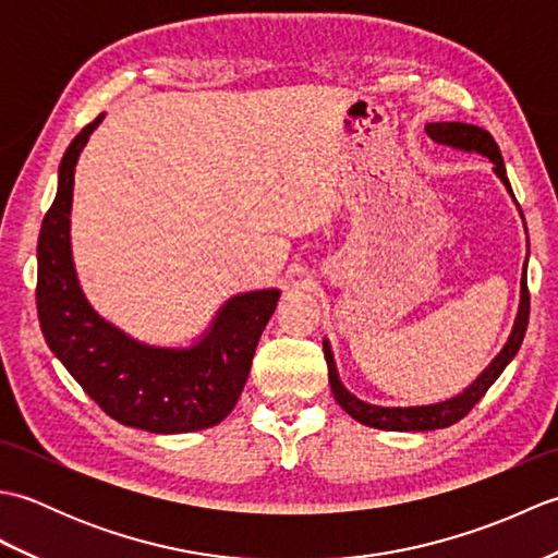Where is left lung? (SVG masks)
Instances as JSON below:
<instances>
[{
	"instance_id": "left-lung-1",
	"label": "left lung",
	"mask_w": 558,
	"mask_h": 558,
	"mask_svg": "<svg viewBox=\"0 0 558 558\" xmlns=\"http://www.w3.org/2000/svg\"><path fill=\"white\" fill-rule=\"evenodd\" d=\"M424 132L429 134V138L436 141V144H444V146L458 148V150H468V153H480V156L489 158L494 162V172L499 174V180L506 184L508 194L513 196L511 182H508V177H506V165L501 158V150H499V146H496V141L487 132V129L475 126V124H462V122H432L424 126ZM527 318H530V292H527V270H525L523 280H520V306H518V316H515V326L511 330V338H508L504 350L496 354L487 369H484L475 378V381H472V386H468L460 396L450 398V400L434 402V405H417V408L369 405V402L354 398L350 390L340 384L336 362H333V352H330L328 340H324L330 390H333V398L338 400V405L345 410L352 420H357L366 426H374V429H386V432L444 429V426H450L465 417V414L482 400V396L487 393L496 378L501 376L508 362L515 357V352L520 350V342H523V338H525Z\"/></svg>"
}]
</instances>
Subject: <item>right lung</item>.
<instances>
[{
  "label": "right lung",
  "mask_w": 558,
  "mask_h": 558,
  "mask_svg": "<svg viewBox=\"0 0 558 558\" xmlns=\"http://www.w3.org/2000/svg\"><path fill=\"white\" fill-rule=\"evenodd\" d=\"M81 129L59 162L57 196L38 236V318L47 345L81 388L124 426L182 434L220 424L242 396L248 369L280 290L234 294L192 348H153L93 312L71 260L69 216L74 170L88 136Z\"/></svg>",
  "instance_id": "right-lung-1"
}]
</instances>
